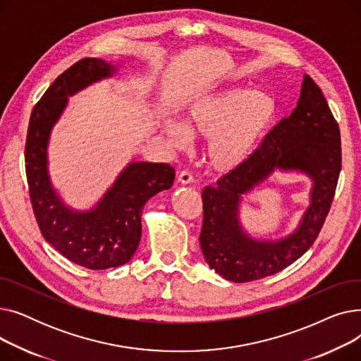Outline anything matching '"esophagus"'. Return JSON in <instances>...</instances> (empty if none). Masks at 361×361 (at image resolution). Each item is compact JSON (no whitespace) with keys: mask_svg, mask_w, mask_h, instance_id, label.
<instances>
[{"mask_svg":"<svg viewBox=\"0 0 361 361\" xmlns=\"http://www.w3.org/2000/svg\"><path fill=\"white\" fill-rule=\"evenodd\" d=\"M177 180H178V183H181V184H190V183L193 181V177H192L190 173H188V171H180Z\"/></svg>","mask_w":361,"mask_h":361,"instance_id":"1","label":"esophagus"}]
</instances>
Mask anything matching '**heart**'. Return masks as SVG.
Wrapping results in <instances>:
<instances>
[{
    "mask_svg": "<svg viewBox=\"0 0 361 361\" xmlns=\"http://www.w3.org/2000/svg\"><path fill=\"white\" fill-rule=\"evenodd\" d=\"M276 112L272 93L228 87L196 99L187 109L185 126L168 121L165 131L176 146L187 145L188 131L207 139V164L218 173H230L253 155Z\"/></svg>",
    "mask_w": 361,
    "mask_h": 361,
    "instance_id": "1",
    "label": "heart"
}]
</instances>
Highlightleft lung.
Listing matches in <instances>:
<instances>
[{"label": "left lung", "mask_w": 361, "mask_h": 361, "mask_svg": "<svg viewBox=\"0 0 361 361\" xmlns=\"http://www.w3.org/2000/svg\"><path fill=\"white\" fill-rule=\"evenodd\" d=\"M297 170L314 183L298 228L278 240H256L240 226L242 196L274 170ZM341 171L339 127L319 86L305 74L291 116L281 120L241 166L203 188L200 247L209 268L233 282L271 276L305 255L331 209Z\"/></svg>", "instance_id": "obj_1"}]
</instances>
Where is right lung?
I'll use <instances>...</instances> for the list:
<instances>
[{
  "label": "right lung",
  "mask_w": 361,
  "mask_h": 361,
  "mask_svg": "<svg viewBox=\"0 0 361 361\" xmlns=\"http://www.w3.org/2000/svg\"><path fill=\"white\" fill-rule=\"evenodd\" d=\"M116 71V66L101 59H83L73 64L35 105L27 128L26 177L37 225L56 252L87 269L116 268L131 259L142 237V212L146 202L168 190L176 177L174 168L168 164L130 162L89 211L71 209L52 187L48 143L68 97L111 78Z\"/></svg>",
  "instance_id": "right-lung-1"
}]
</instances>
